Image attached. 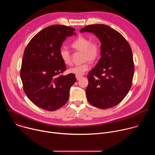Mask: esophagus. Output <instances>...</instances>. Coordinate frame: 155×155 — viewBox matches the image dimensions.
Here are the masks:
<instances>
[{
	"label": "esophagus",
	"mask_w": 155,
	"mask_h": 155,
	"mask_svg": "<svg viewBox=\"0 0 155 155\" xmlns=\"http://www.w3.org/2000/svg\"><path fill=\"white\" fill-rule=\"evenodd\" d=\"M75 78H76V79L77 80H80V78H82V76H79V75H76L75 76Z\"/></svg>",
	"instance_id": "1"
}]
</instances>
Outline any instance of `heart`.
<instances>
[{"label": "heart", "mask_w": 155, "mask_h": 155, "mask_svg": "<svg viewBox=\"0 0 155 155\" xmlns=\"http://www.w3.org/2000/svg\"><path fill=\"white\" fill-rule=\"evenodd\" d=\"M71 46L75 50L83 52V60L86 61L70 68L69 72L71 74L81 76L90 68V64L87 60L94 62L99 58L101 47L97 41H91L90 38L83 36H80L75 39L72 43ZM59 53L61 59L65 64L71 65L72 64L71 53L68 48L62 47L59 50Z\"/></svg>", "instance_id": "heart-1"}]
</instances>
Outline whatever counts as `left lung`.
Segmentation results:
<instances>
[{"instance_id": "1", "label": "left lung", "mask_w": 155, "mask_h": 155, "mask_svg": "<svg viewBox=\"0 0 155 155\" xmlns=\"http://www.w3.org/2000/svg\"><path fill=\"white\" fill-rule=\"evenodd\" d=\"M80 31L93 32L101 42V58L87 75V99L99 108L113 107L131 87L134 74L131 48L120 32L104 25H88Z\"/></svg>"}]
</instances>
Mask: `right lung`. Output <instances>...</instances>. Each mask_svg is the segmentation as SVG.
Listing matches in <instances>:
<instances>
[{
	"label": "right lung",
	"instance_id": "add662e5",
	"mask_svg": "<svg viewBox=\"0 0 155 155\" xmlns=\"http://www.w3.org/2000/svg\"><path fill=\"white\" fill-rule=\"evenodd\" d=\"M75 29L53 25L38 32L24 51L20 77L28 97L38 107L54 111L68 102L75 75H63L65 64L59 56L62 42Z\"/></svg>",
	"mask_w": 155,
	"mask_h": 155
}]
</instances>
